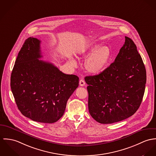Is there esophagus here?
<instances>
[{
	"mask_svg": "<svg viewBox=\"0 0 156 156\" xmlns=\"http://www.w3.org/2000/svg\"><path fill=\"white\" fill-rule=\"evenodd\" d=\"M86 85V83L83 80H80V86H84Z\"/></svg>",
	"mask_w": 156,
	"mask_h": 156,
	"instance_id": "obj_1",
	"label": "esophagus"
}]
</instances>
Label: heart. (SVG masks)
Returning a JSON list of instances; mask_svg holds the SVG:
<instances>
[{
  "label": "heart",
  "mask_w": 156,
  "mask_h": 156,
  "mask_svg": "<svg viewBox=\"0 0 156 156\" xmlns=\"http://www.w3.org/2000/svg\"><path fill=\"white\" fill-rule=\"evenodd\" d=\"M76 55L80 59L86 58L85 68L88 73L98 75L104 70L109 64L112 53L108 46L95 44L84 48ZM69 62L73 67L77 66V62L73 58H70Z\"/></svg>",
  "instance_id": "b5f03b06"
}]
</instances>
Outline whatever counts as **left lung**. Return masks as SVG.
Instances as JSON below:
<instances>
[{"label":"left lung","instance_id":"obj_1","mask_svg":"<svg viewBox=\"0 0 156 156\" xmlns=\"http://www.w3.org/2000/svg\"><path fill=\"white\" fill-rule=\"evenodd\" d=\"M146 80V69L136 46L125 36L114 62L99 75L85 77L90 114L101 124L133 115L142 102Z\"/></svg>","mask_w":156,"mask_h":156}]
</instances>
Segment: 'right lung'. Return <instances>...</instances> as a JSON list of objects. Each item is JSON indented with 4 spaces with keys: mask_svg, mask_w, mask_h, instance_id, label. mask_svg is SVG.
Here are the masks:
<instances>
[{
    "mask_svg": "<svg viewBox=\"0 0 156 156\" xmlns=\"http://www.w3.org/2000/svg\"><path fill=\"white\" fill-rule=\"evenodd\" d=\"M41 41L30 37L18 52L11 73V88L21 114L33 121L53 123L63 115L79 78L39 60Z\"/></svg>",
    "mask_w": 156,
    "mask_h": 156,
    "instance_id": "1",
    "label": "right lung"
}]
</instances>
